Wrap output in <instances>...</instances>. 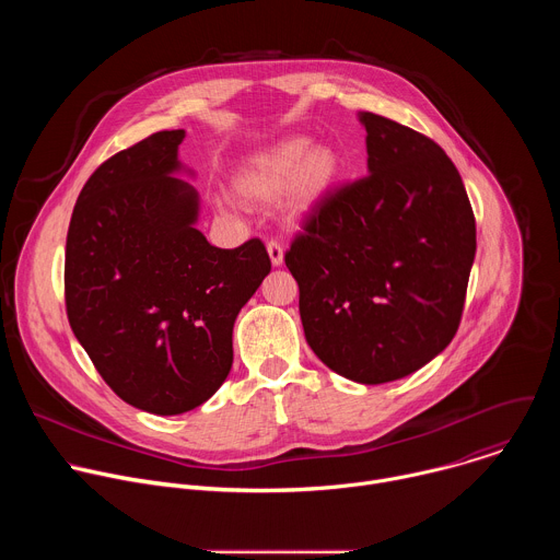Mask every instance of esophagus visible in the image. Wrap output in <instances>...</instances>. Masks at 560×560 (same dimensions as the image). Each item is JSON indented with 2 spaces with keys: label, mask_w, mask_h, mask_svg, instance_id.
I'll return each mask as SVG.
<instances>
[{
  "label": "esophagus",
  "mask_w": 560,
  "mask_h": 560,
  "mask_svg": "<svg viewBox=\"0 0 560 560\" xmlns=\"http://www.w3.org/2000/svg\"><path fill=\"white\" fill-rule=\"evenodd\" d=\"M268 255H270L272 266L283 264V246H281V242H277V238H270V242H268Z\"/></svg>",
  "instance_id": "34e87169"
}]
</instances>
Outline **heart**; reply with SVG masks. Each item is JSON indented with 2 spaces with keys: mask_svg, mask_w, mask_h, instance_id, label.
I'll return each mask as SVG.
<instances>
[{
  "mask_svg": "<svg viewBox=\"0 0 560 560\" xmlns=\"http://www.w3.org/2000/svg\"><path fill=\"white\" fill-rule=\"evenodd\" d=\"M339 175V156L328 145H312L292 137L255 156L236 175V192L253 201H270L290 190L294 212L310 210L322 199Z\"/></svg>",
  "mask_w": 560,
  "mask_h": 560,
  "instance_id": "obj_1",
  "label": "heart"
}]
</instances>
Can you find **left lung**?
<instances>
[{
	"label": "left lung",
	"instance_id": "8db88e82",
	"mask_svg": "<svg viewBox=\"0 0 560 560\" xmlns=\"http://www.w3.org/2000/svg\"><path fill=\"white\" fill-rule=\"evenodd\" d=\"M370 175L328 190L285 266L307 346L337 374L404 378L454 339L476 253L463 179L430 137L363 113Z\"/></svg>",
	"mask_w": 560,
	"mask_h": 560
}]
</instances>
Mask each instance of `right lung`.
Wrapping results in <instances>:
<instances>
[{"label": "right lung", "mask_w": 560, "mask_h": 560, "mask_svg": "<svg viewBox=\"0 0 560 560\" xmlns=\"http://www.w3.org/2000/svg\"><path fill=\"white\" fill-rule=\"evenodd\" d=\"M184 130L154 132L89 177L72 208L68 324L121 401L188 412L232 368L234 318L270 272L261 238L221 250L195 228L197 192L179 171Z\"/></svg>", "instance_id": "obj_1"}]
</instances>
